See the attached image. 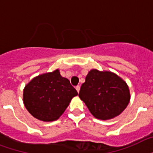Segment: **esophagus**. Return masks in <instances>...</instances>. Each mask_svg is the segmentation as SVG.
Listing matches in <instances>:
<instances>
[{
    "instance_id": "obj_1",
    "label": "esophagus",
    "mask_w": 153,
    "mask_h": 153,
    "mask_svg": "<svg viewBox=\"0 0 153 153\" xmlns=\"http://www.w3.org/2000/svg\"><path fill=\"white\" fill-rule=\"evenodd\" d=\"M75 88H76V91H78V93H79V91H80V87H79V86H77V87H75Z\"/></svg>"
}]
</instances>
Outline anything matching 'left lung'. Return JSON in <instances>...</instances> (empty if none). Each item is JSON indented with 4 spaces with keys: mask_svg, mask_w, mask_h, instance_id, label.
<instances>
[{
    "mask_svg": "<svg viewBox=\"0 0 153 153\" xmlns=\"http://www.w3.org/2000/svg\"><path fill=\"white\" fill-rule=\"evenodd\" d=\"M92 115L107 120L118 116L127 108L131 95L128 84L111 71L91 70L79 94Z\"/></svg>",
    "mask_w": 153,
    "mask_h": 153,
    "instance_id": "left-lung-1",
    "label": "left lung"
}]
</instances>
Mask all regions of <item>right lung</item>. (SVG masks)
<instances>
[{"mask_svg":"<svg viewBox=\"0 0 153 153\" xmlns=\"http://www.w3.org/2000/svg\"><path fill=\"white\" fill-rule=\"evenodd\" d=\"M78 92L57 69L39 74L25 85L23 102L27 111L39 120H57Z\"/></svg>","mask_w":153,"mask_h":153,"instance_id":"add662e5","label":"right lung"}]
</instances>
